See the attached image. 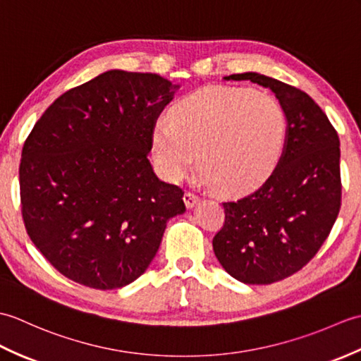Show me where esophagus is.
I'll return each mask as SVG.
<instances>
[{
    "label": "esophagus",
    "mask_w": 361,
    "mask_h": 361,
    "mask_svg": "<svg viewBox=\"0 0 361 361\" xmlns=\"http://www.w3.org/2000/svg\"><path fill=\"white\" fill-rule=\"evenodd\" d=\"M183 200H185L188 208H192V206H195L198 202H200V197H198L194 192H190V190H188V192L185 194V197H183Z\"/></svg>",
    "instance_id": "34e87169"
}]
</instances>
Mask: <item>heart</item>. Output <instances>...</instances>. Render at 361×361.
<instances>
[{"label":"heart","instance_id":"b5f03b06","mask_svg":"<svg viewBox=\"0 0 361 361\" xmlns=\"http://www.w3.org/2000/svg\"><path fill=\"white\" fill-rule=\"evenodd\" d=\"M286 132V114L270 93L209 87L183 97L172 122H157L153 158L166 180L180 181L200 153V171L219 192L242 194L270 175Z\"/></svg>","mask_w":361,"mask_h":361}]
</instances>
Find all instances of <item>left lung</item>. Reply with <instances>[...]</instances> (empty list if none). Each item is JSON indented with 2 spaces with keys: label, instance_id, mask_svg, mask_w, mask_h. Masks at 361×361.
Returning a JSON list of instances; mask_svg holds the SVG:
<instances>
[{
  "label": "left lung",
  "instance_id": "left-lung-1",
  "mask_svg": "<svg viewBox=\"0 0 361 361\" xmlns=\"http://www.w3.org/2000/svg\"><path fill=\"white\" fill-rule=\"evenodd\" d=\"M270 88L287 118L278 167L262 186L221 203L225 224L212 247L225 270L243 283H271L307 265L331 234L341 206L340 137L313 99L257 73L233 74Z\"/></svg>",
  "mask_w": 361,
  "mask_h": 361
}]
</instances>
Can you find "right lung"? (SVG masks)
<instances>
[{"instance_id":"1","label":"right lung","mask_w":361,"mask_h":361,"mask_svg":"<svg viewBox=\"0 0 361 361\" xmlns=\"http://www.w3.org/2000/svg\"><path fill=\"white\" fill-rule=\"evenodd\" d=\"M178 88L152 73L106 71L54 101L20 163L26 231L57 271L113 290L147 270L183 189L149 161L157 118Z\"/></svg>"}]
</instances>
